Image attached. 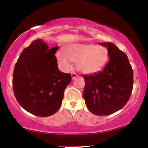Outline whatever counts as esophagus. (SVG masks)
<instances>
[{"label":"esophagus","mask_w":148,"mask_h":148,"mask_svg":"<svg viewBox=\"0 0 148 148\" xmlns=\"http://www.w3.org/2000/svg\"><path fill=\"white\" fill-rule=\"evenodd\" d=\"M77 74H76V73H74V72L71 73V78H72V79H75L76 77H77Z\"/></svg>","instance_id":"34e87169"}]
</instances>
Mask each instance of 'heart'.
Listing matches in <instances>:
<instances>
[{
  "instance_id": "b5f03b06",
  "label": "heart",
  "mask_w": 148,
  "mask_h": 148,
  "mask_svg": "<svg viewBox=\"0 0 148 148\" xmlns=\"http://www.w3.org/2000/svg\"><path fill=\"white\" fill-rule=\"evenodd\" d=\"M57 58L64 69H71L70 62H71L77 64V69L81 72L92 74L100 71L105 66L108 58V53L103 47L74 44L66 48L65 54L57 52Z\"/></svg>"
}]
</instances>
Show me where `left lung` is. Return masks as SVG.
Returning <instances> with one entry per match:
<instances>
[{"mask_svg": "<svg viewBox=\"0 0 148 148\" xmlns=\"http://www.w3.org/2000/svg\"><path fill=\"white\" fill-rule=\"evenodd\" d=\"M107 47L109 62L101 71L83 75V96L88 109L98 116H107L121 109L130 99L133 71L127 55L111 42L99 43Z\"/></svg>", "mask_w": 148, "mask_h": 148, "instance_id": "left-lung-1", "label": "left lung"}]
</instances>
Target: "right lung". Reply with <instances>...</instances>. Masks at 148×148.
Here are the masks:
<instances>
[{
    "label": "right lung",
    "mask_w": 148,
    "mask_h": 148,
    "mask_svg": "<svg viewBox=\"0 0 148 148\" xmlns=\"http://www.w3.org/2000/svg\"><path fill=\"white\" fill-rule=\"evenodd\" d=\"M58 46L49 49L41 39L25 48L15 65L12 87L16 100L25 111L41 117L53 115L60 108L71 74L58 69Z\"/></svg>",
    "instance_id": "right-lung-1"
}]
</instances>
